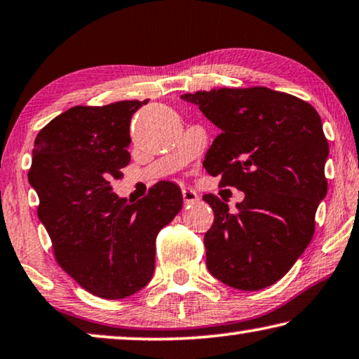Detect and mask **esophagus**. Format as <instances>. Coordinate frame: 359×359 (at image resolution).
Wrapping results in <instances>:
<instances>
[{
  "instance_id": "34e87169",
  "label": "esophagus",
  "mask_w": 359,
  "mask_h": 359,
  "mask_svg": "<svg viewBox=\"0 0 359 359\" xmlns=\"http://www.w3.org/2000/svg\"><path fill=\"white\" fill-rule=\"evenodd\" d=\"M182 196H184V201L185 204H195L200 201V195L195 190L191 189H184L182 190Z\"/></svg>"
}]
</instances>
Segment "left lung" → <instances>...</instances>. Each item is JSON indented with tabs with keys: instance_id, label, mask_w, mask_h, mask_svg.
Masks as SVG:
<instances>
[{
	"instance_id": "left-lung-1",
	"label": "left lung",
	"mask_w": 359,
	"mask_h": 359,
	"mask_svg": "<svg viewBox=\"0 0 359 359\" xmlns=\"http://www.w3.org/2000/svg\"><path fill=\"white\" fill-rule=\"evenodd\" d=\"M180 97L220 129L203 166L244 193L235 212L215 195L203 196L214 210L204 235L208 270L240 291L271 286L310 244L327 193L321 118L302 99L262 86Z\"/></svg>"
}]
</instances>
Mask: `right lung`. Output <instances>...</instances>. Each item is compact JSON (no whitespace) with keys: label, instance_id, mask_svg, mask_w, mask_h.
I'll return each mask as SVG.
<instances>
[{"label":"right lung","instance_id":"right-lung-1","mask_svg":"<svg viewBox=\"0 0 359 359\" xmlns=\"http://www.w3.org/2000/svg\"><path fill=\"white\" fill-rule=\"evenodd\" d=\"M147 102L73 107L35 139L28 180L38 217L59 265L102 299L129 297L149 284L158 233L184 204L172 182H158L135 203L111 190L130 161V118Z\"/></svg>","mask_w":359,"mask_h":359}]
</instances>
